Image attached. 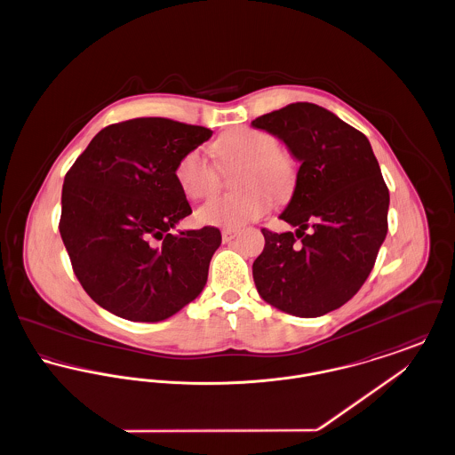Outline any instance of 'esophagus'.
<instances>
[{"label":"esophagus","mask_w":455,"mask_h":455,"mask_svg":"<svg viewBox=\"0 0 455 455\" xmlns=\"http://www.w3.org/2000/svg\"><path fill=\"white\" fill-rule=\"evenodd\" d=\"M237 235L238 230H235V228H223V230H221V238H223V242H225V243L232 242V240L237 237Z\"/></svg>","instance_id":"34e87169"}]
</instances>
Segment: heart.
<instances>
[{
  "mask_svg": "<svg viewBox=\"0 0 455 455\" xmlns=\"http://www.w3.org/2000/svg\"><path fill=\"white\" fill-rule=\"evenodd\" d=\"M213 153L221 167L242 164L238 175V195L218 196L197 210V220L217 227H242L266 215L273 206V196L284 197L295 188L297 167L286 150L276 147V140L245 126L223 132L213 143ZM175 179L191 199H206L220 188L217 165L203 148L186 153L177 167ZM269 188L268 192L265 189Z\"/></svg>",
  "mask_w": 455,
  "mask_h": 455,
  "instance_id": "heart-1",
  "label": "heart"
}]
</instances>
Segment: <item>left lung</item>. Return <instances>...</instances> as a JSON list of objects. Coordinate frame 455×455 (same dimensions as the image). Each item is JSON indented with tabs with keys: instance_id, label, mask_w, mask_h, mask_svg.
Segmentation results:
<instances>
[{
	"instance_id": "1",
	"label": "left lung",
	"mask_w": 455,
	"mask_h": 455,
	"mask_svg": "<svg viewBox=\"0 0 455 455\" xmlns=\"http://www.w3.org/2000/svg\"><path fill=\"white\" fill-rule=\"evenodd\" d=\"M251 124L278 138L300 162L280 215L297 230L262 228L264 251L252 264L256 288L282 312L324 315L367 280L387 235L389 189L367 136L327 108L297 102Z\"/></svg>"
}]
</instances>
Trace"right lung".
<instances>
[{
    "mask_svg": "<svg viewBox=\"0 0 455 455\" xmlns=\"http://www.w3.org/2000/svg\"><path fill=\"white\" fill-rule=\"evenodd\" d=\"M212 134L164 117L131 119L100 131L66 173L61 238L78 282L110 314L160 323L203 291L221 234H172L193 213L175 167Z\"/></svg>",
    "mask_w": 455,
    "mask_h": 455,
    "instance_id": "right-lung-1",
    "label": "right lung"
}]
</instances>
